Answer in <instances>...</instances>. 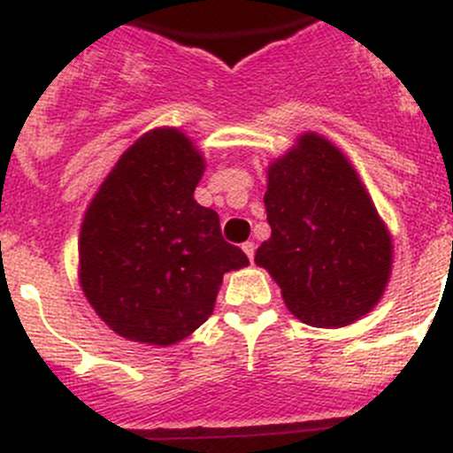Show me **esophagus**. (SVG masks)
Instances as JSON below:
<instances>
[{
    "instance_id": "obj_1",
    "label": "esophagus",
    "mask_w": 453,
    "mask_h": 453,
    "mask_svg": "<svg viewBox=\"0 0 453 453\" xmlns=\"http://www.w3.org/2000/svg\"><path fill=\"white\" fill-rule=\"evenodd\" d=\"M243 252L248 254V258H250V260H254V252H256L254 241H245V243H243Z\"/></svg>"
}]
</instances>
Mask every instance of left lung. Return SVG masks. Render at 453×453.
<instances>
[{
	"mask_svg": "<svg viewBox=\"0 0 453 453\" xmlns=\"http://www.w3.org/2000/svg\"><path fill=\"white\" fill-rule=\"evenodd\" d=\"M265 210L272 236L254 260L296 318L346 326L379 303L392 267L390 232L337 146L318 134L298 138L269 164Z\"/></svg>",
	"mask_w": 453,
	"mask_h": 453,
	"instance_id": "obj_1",
	"label": "left lung"
}]
</instances>
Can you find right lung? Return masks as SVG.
<instances>
[{"label":"right lung","instance_id":"1","mask_svg":"<svg viewBox=\"0 0 453 453\" xmlns=\"http://www.w3.org/2000/svg\"><path fill=\"white\" fill-rule=\"evenodd\" d=\"M205 162L181 131L153 129L120 155L87 208L81 287L111 331L168 346L210 318L223 273L250 265L195 201Z\"/></svg>","mask_w":453,"mask_h":453}]
</instances>
